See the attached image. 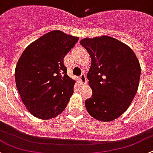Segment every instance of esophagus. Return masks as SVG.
I'll list each match as a JSON object with an SVG mask.
<instances>
[{
    "label": "esophagus",
    "instance_id": "obj_1",
    "mask_svg": "<svg viewBox=\"0 0 153 153\" xmlns=\"http://www.w3.org/2000/svg\"><path fill=\"white\" fill-rule=\"evenodd\" d=\"M80 81H81V83L82 84H86V83H87V79H86V76L85 74H81V76H80Z\"/></svg>",
    "mask_w": 153,
    "mask_h": 153
}]
</instances>
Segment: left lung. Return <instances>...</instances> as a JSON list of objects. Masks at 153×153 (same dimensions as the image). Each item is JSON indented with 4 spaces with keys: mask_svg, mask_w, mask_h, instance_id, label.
Instances as JSON below:
<instances>
[{
    "mask_svg": "<svg viewBox=\"0 0 153 153\" xmlns=\"http://www.w3.org/2000/svg\"><path fill=\"white\" fill-rule=\"evenodd\" d=\"M80 44L91 59L87 78L93 94L85 100L86 110L96 120L112 121L128 108L137 92L139 61L131 48L110 36L86 38Z\"/></svg>",
    "mask_w": 153,
    "mask_h": 153,
    "instance_id": "1",
    "label": "left lung"
}]
</instances>
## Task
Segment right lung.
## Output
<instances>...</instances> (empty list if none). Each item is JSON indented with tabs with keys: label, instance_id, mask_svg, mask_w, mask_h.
<instances>
[{
	"label": "right lung",
	"instance_id": "1",
	"mask_svg": "<svg viewBox=\"0 0 153 153\" xmlns=\"http://www.w3.org/2000/svg\"><path fill=\"white\" fill-rule=\"evenodd\" d=\"M78 37L52 30L29 45L14 72L17 89L28 111L42 120L60 114L73 94L75 81L67 75L64 56Z\"/></svg>",
	"mask_w": 153,
	"mask_h": 153
}]
</instances>
